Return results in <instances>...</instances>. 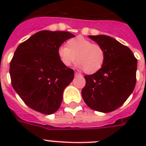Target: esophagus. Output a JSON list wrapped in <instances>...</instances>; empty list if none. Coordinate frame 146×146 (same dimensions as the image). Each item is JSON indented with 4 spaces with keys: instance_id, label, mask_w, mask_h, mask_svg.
<instances>
[{
    "instance_id": "1",
    "label": "esophagus",
    "mask_w": 146,
    "mask_h": 146,
    "mask_svg": "<svg viewBox=\"0 0 146 146\" xmlns=\"http://www.w3.org/2000/svg\"><path fill=\"white\" fill-rule=\"evenodd\" d=\"M75 76H82V75H81L80 73H78V72H75Z\"/></svg>"
}]
</instances>
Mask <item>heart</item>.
Here are the masks:
<instances>
[{
	"instance_id": "obj_1",
	"label": "heart",
	"mask_w": 146,
	"mask_h": 146,
	"mask_svg": "<svg viewBox=\"0 0 146 146\" xmlns=\"http://www.w3.org/2000/svg\"><path fill=\"white\" fill-rule=\"evenodd\" d=\"M66 46H60L57 50L60 60L65 66H70L76 58L79 67L89 74L97 73L104 66L106 54L102 45L77 37L69 40Z\"/></svg>"
}]
</instances>
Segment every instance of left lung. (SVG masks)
Returning <instances> with one entry per match:
<instances>
[{
    "mask_svg": "<svg viewBox=\"0 0 146 146\" xmlns=\"http://www.w3.org/2000/svg\"><path fill=\"white\" fill-rule=\"evenodd\" d=\"M89 38L104 48L106 58L99 71L84 76L82 97L92 110L108 113L120 108L134 90L137 60L128 47L110 36Z\"/></svg>",
    "mask_w": 146,
    "mask_h": 146,
    "instance_id": "1",
    "label": "left lung"
}]
</instances>
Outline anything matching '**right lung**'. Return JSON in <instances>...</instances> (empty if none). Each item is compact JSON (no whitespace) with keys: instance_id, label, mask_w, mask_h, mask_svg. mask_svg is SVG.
Returning a JSON list of instances; mask_svg holds the SVG:
<instances>
[{"instance_id":"obj_1","label":"right lung","mask_w":146,"mask_h":146,"mask_svg":"<svg viewBox=\"0 0 146 146\" xmlns=\"http://www.w3.org/2000/svg\"><path fill=\"white\" fill-rule=\"evenodd\" d=\"M75 37L68 32L42 30L17 47L10 65L13 89L33 110L51 114L59 109L64 90L74 78V71L60 60L57 50Z\"/></svg>"}]
</instances>
